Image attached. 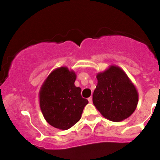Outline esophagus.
Wrapping results in <instances>:
<instances>
[{"instance_id":"1","label":"esophagus","mask_w":160,"mask_h":160,"mask_svg":"<svg viewBox=\"0 0 160 160\" xmlns=\"http://www.w3.org/2000/svg\"><path fill=\"white\" fill-rule=\"evenodd\" d=\"M88 101H89V103H92V97H89V98H88Z\"/></svg>"}]
</instances>
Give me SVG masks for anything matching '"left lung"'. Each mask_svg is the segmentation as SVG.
<instances>
[{
    "mask_svg": "<svg viewBox=\"0 0 160 160\" xmlns=\"http://www.w3.org/2000/svg\"><path fill=\"white\" fill-rule=\"evenodd\" d=\"M96 78L98 84L92 102L102 115L113 122H120L132 114L138 102V93L123 70L111 65L98 73Z\"/></svg>",
    "mask_w": 160,
    "mask_h": 160,
    "instance_id": "1",
    "label": "left lung"
}]
</instances>
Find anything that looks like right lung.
<instances>
[{"instance_id": "right-lung-1", "label": "right lung", "mask_w": 160, "mask_h": 160, "mask_svg": "<svg viewBox=\"0 0 160 160\" xmlns=\"http://www.w3.org/2000/svg\"><path fill=\"white\" fill-rule=\"evenodd\" d=\"M73 70L60 67L49 74L39 92L40 108L46 121L56 128L67 130L81 118L88 100L82 98L81 89L74 85Z\"/></svg>"}]
</instances>
